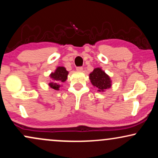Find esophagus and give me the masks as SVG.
<instances>
[{
  "instance_id": "1",
  "label": "esophagus",
  "mask_w": 158,
  "mask_h": 158,
  "mask_svg": "<svg viewBox=\"0 0 158 158\" xmlns=\"http://www.w3.org/2000/svg\"><path fill=\"white\" fill-rule=\"evenodd\" d=\"M82 70H83L82 67H77V70H78V71H81Z\"/></svg>"
}]
</instances>
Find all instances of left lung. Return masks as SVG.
I'll list each match as a JSON object with an SVG mask.
<instances>
[{
    "label": "left lung",
    "mask_w": 158,
    "mask_h": 158,
    "mask_svg": "<svg viewBox=\"0 0 158 158\" xmlns=\"http://www.w3.org/2000/svg\"><path fill=\"white\" fill-rule=\"evenodd\" d=\"M90 79L92 85L97 87L99 91H104L111 85L110 77L100 68L94 69L90 74Z\"/></svg>",
    "instance_id": "8db88e82"
}]
</instances>
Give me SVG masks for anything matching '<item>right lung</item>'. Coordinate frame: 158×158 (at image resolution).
<instances>
[{"label": "right lung", "mask_w": 158, "mask_h": 158, "mask_svg": "<svg viewBox=\"0 0 158 158\" xmlns=\"http://www.w3.org/2000/svg\"><path fill=\"white\" fill-rule=\"evenodd\" d=\"M68 72L64 67H59L56 70L55 73L50 74V77L53 80V82L49 83V85L54 90H59L60 88V83L64 82L68 78Z\"/></svg>", "instance_id": "right-lung-1"}]
</instances>
